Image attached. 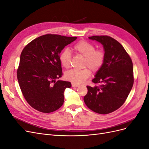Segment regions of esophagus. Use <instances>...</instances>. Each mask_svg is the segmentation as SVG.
Listing matches in <instances>:
<instances>
[{"label": "esophagus", "instance_id": "esophagus-1", "mask_svg": "<svg viewBox=\"0 0 149 149\" xmlns=\"http://www.w3.org/2000/svg\"><path fill=\"white\" fill-rule=\"evenodd\" d=\"M71 85H72V86H73V87H78L79 86L78 84H76V83H72Z\"/></svg>", "mask_w": 149, "mask_h": 149}]
</instances>
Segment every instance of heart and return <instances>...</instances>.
I'll list each match as a JSON object with an SVG mask.
<instances>
[{
    "instance_id": "heart-1",
    "label": "heart",
    "mask_w": 149,
    "mask_h": 149,
    "mask_svg": "<svg viewBox=\"0 0 149 149\" xmlns=\"http://www.w3.org/2000/svg\"><path fill=\"white\" fill-rule=\"evenodd\" d=\"M73 49L76 54L84 58V66L88 68H84L82 70H71L65 73V77L72 83H82L91 76L90 69L96 73L101 68L104 63L105 53L102 49H96L93 43L84 40H81L75 43ZM71 58V53L68 49H65L60 53V60L65 68H70Z\"/></svg>"
}]
</instances>
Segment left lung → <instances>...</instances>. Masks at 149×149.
Segmentation results:
<instances>
[{
  "label": "left lung",
  "instance_id": "left-lung-1",
  "mask_svg": "<svg viewBox=\"0 0 149 149\" xmlns=\"http://www.w3.org/2000/svg\"><path fill=\"white\" fill-rule=\"evenodd\" d=\"M89 38L102 45L105 60L92 80L100 85L87 86L84 101L93 111L107 114L123 106L131 91L134 80L132 61L123 45L109 36L96 35Z\"/></svg>",
  "mask_w": 149,
  "mask_h": 149
}]
</instances>
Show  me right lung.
<instances>
[{
  "instance_id": "obj_1",
  "label": "right lung",
  "mask_w": 149,
  "mask_h": 149,
  "mask_svg": "<svg viewBox=\"0 0 149 149\" xmlns=\"http://www.w3.org/2000/svg\"><path fill=\"white\" fill-rule=\"evenodd\" d=\"M76 38L47 34L33 40L23 49L17 79L24 98L33 109L49 113L63 105L65 90L71 84L55 81L63 75L60 53Z\"/></svg>"
}]
</instances>
